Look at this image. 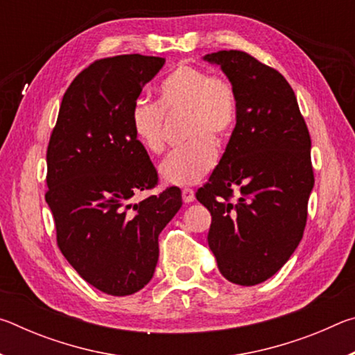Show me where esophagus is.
<instances>
[{
    "label": "esophagus",
    "instance_id": "esophagus-1",
    "mask_svg": "<svg viewBox=\"0 0 355 355\" xmlns=\"http://www.w3.org/2000/svg\"><path fill=\"white\" fill-rule=\"evenodd\" d=\"M182 197H183V202L184 203H191V202H194L196 194H194V191H192L191 188H184L182 191Z\"/></svg>",
    "mask_w": 355,
    "mask_h": 355
}]
</instances>
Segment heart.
Wrapping results in <instances>:
<instances>
[{
    "label": "heart",
    "instance_id": "1",
    "mask_svg": "<svg viewBox=\"0 0 355 355\" xmlns=\"http://www.w3.org/2000/svg\"><path fill=\"white\" fill-rule=\"evenodd\" d=\"M156 103L136 101L131 130L150 153L166 146L164 116H183V146L167 155L159 175L167 184H194L213 169L218 150L230 139L238 122L236 87L227 76L192 64H178L156 87Z\"/></svg>",
    "mask_w": 355,
    "mask_h": 355
}]
</instances>
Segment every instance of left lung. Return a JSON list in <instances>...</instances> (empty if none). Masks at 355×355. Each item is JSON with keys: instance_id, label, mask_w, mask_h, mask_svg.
I'll use <instances>...</instances> for the list:
<instances>
[{"instance_id": "left-lung-1", "label": "left lung", "mask_w": 355, "mask_h": 355, "mask_svg": "<svg viewBox=\"0 0 355 355\" xmlns=\"http://www.w3.org/2000/svg\"><path fill=\"white\" fill-rule=\"evenodd\" d=\"M236 87L238 122L225 153L196 192L211 213L208 245L232 284H261L296 250L315 175L311 139L285 76L249 53L205 56Z\"/></svg>"}]
</instances>
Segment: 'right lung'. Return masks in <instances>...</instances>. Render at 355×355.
<instances>
[{
    "mask_svg": "<svg viewBox=\"0 0 355 355\" xmlns=\"http://www.w3.org/2000/svg\"><path fill=\"white\" fill-rule=\"evenodd\" d=\"M164 58L120 55L94 61L64 94L46 148L45 200L58 248L81 277L111 296L142 290L158 263V236L182 207L178 188L139 203L158 184L130 112Z\"/></svg>",
    "mask_w": 355,
    "mask_h": 355,
    "instance_id": "add662e5",
    "label": "right lung"
}]
</instances>
